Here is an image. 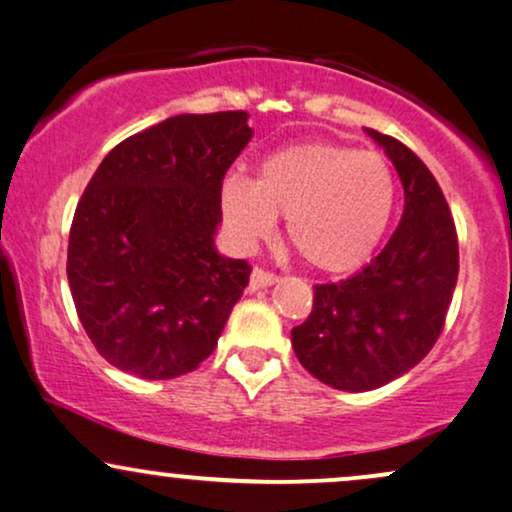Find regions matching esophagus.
I'll return each instance as SVG.
<instances>
[{"instance_id":"34e87169","label":"esophagus","mask_w":512,"mask_h":512,"mask_svg":"<svg viewBox=\"0 0 512 512\" xmlns=\"http://www.w3.org/2000/svg\"><path fill=\"white\" fill-rule=\"evenodd\" d=\"M276 279H279V276H276L274 272H264L262 267H255L250 274V291L267 289V286L276 284Z\"/></svg>"}]
</instances>
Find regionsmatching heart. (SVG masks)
<instances>
[{
	"label": "heart",
	"instance_id": "1",
	"mask_svg": "<svg viewBox=\"0 0 512 512\" xmlns=\"http://www.w3.org/2000/svg\"><path fill=\"white\" fill-rule=\"evenodd\" d=\"M395 199V175L380 154L301 142L264 156L255 180L228 175L221 214L240 248L272 236L276 214H286V233L298 255L320 272L344 274L378 248Z\"/></svg>",
	"mask_w": 512,
	"mask_h": 512
}]
</instances>
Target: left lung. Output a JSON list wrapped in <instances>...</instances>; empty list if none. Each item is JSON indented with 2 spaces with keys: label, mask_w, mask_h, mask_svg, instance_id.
I'll list each match as a JSON object with an SVG mask.
<instances>
[{
  "label": "left lung",
  "mask_w": 512,
  "mask_h": 512,
  "mask_svg": "<svg viewBox=\"0 0 512 512\" xmlns=\"http://www.w3.org/2000/svg\"><path fill=\"white\" fill-rule=\"evenodd\" d=\"M366 132L402 180V221L361 272L317 284L308 320L291 330L303 368L344 392L392 383L433 349L460 272L455 221L431 170L395 137Z\"/></svg>",
  "instance_id": "obj_1"
}]
</instances>
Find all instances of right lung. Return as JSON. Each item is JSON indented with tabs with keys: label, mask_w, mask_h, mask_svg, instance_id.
<instances>
[{
	"label": "right lung",
	"mask_w": 512,
	"mask_h": 512,
	"mask_svg": "<svg viewBox=\"0 0 512 512\" xmlns=\"http://www.w3.org/2000/svg\"><path fill=\"white\" fill-rule=\"evenodd\" d=\"M245 110L175 115L117 144L76 204L67 279L105 361L144 380L216 349L252 267L216 252L223 175L252 139Z\"/></svg>",
	"instance_id": "obj_1"
}]
</instances>
